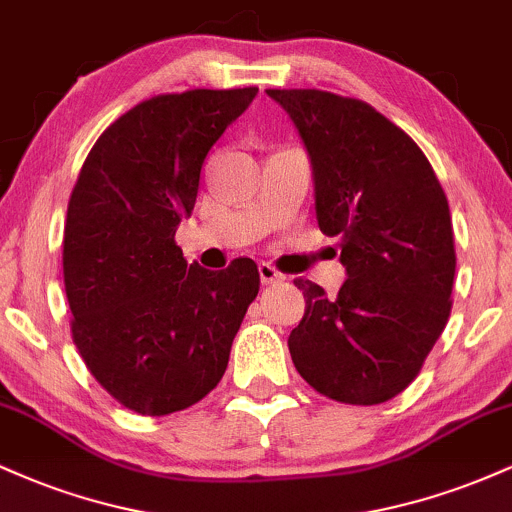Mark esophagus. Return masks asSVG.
I'll use <instances>...</instances> for the list:
<instances>
[{"label":"esophagus","mask_w":512,"mask_h":512,"mask_svg":"<svg viewBox=\"0 0 512 512\" xmlns=\"http://www.w3.org/2000/svg\"><path fill=\"white\" fill-rule=\"evenodd\" d=\"M260 279H262V284H276V281H284L286 276L279 272V269L274 267L272 262H260Z\"/></svg>","instance_id":"obj_1"}]
</instances>
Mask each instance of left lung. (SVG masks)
Listing matches in <instances>:
<instances>
[{
	"instance_id": "left-lung-1",
	"label": "left lung",
	"mask_w": 512,
	"mask_h": 512,
	"mask_svg": "<svg viewBox=\"0 0 512 512\" xmlns=\"http://www.w3.org/2000/svg\"><path fill=\"white\" fill-rule=\"evenodd\" d=\"M301 134L317 226L339 236L337 298L308 279L293 366L320 395L380 404L407 390L450 317L455 238L448 197L407 132L356 98L267 88Z\"/></svg>"
}]
</instances>
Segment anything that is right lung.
Returning <instances> with one entry per match:
<instances>
[{"mask_svg": "<svg viewBox=\"0 0 512 512\" xmlns=\"http://www.w3.org/2000/svg\"><path fill=\"white\" fill-rule=\"evenodd\" d=\"M257 88L166 93L134 105L88 151L62 240L72 339L122 407L166 416L207 397L260 291L252 260L187 264L175 231L209 149Z\"/></svg>", "mask_w": 512, "mask_h": 512, "instance_id": "obj_1", "label": "right lung"}]
</instances>
